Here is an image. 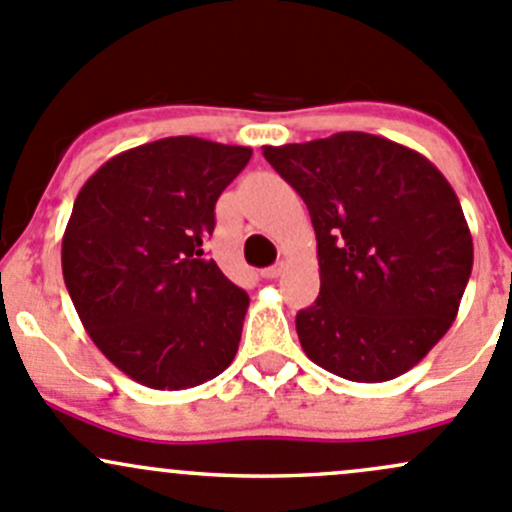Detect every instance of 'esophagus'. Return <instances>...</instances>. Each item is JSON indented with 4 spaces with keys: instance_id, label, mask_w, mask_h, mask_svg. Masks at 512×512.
<instances>
[{
    "instance_id": "1",
    "label": "esophagus",
    "mask_w": 512,
    "mask_h": 512,
    "mask_svg": "<svg viewBox=\"0 0 512 512\" xmlns=\"http://www.w3.org/2000/svg\"><path fill=\"white\" fill-rule=\"evenodd\" d=\"M282 270H285V265H282V262H277V265L265 267V270H262V277H267V280H275V277L282 275Z\"/></svg>"
}]
</instances>
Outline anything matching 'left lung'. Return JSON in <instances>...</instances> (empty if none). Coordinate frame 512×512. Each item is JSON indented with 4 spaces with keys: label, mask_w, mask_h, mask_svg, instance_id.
<instances>
[{
    "label": "left lung",
    "mask_w": 512,
    "mask_h": 512,
    "mask_svg": "<svg viewBox=\"0 0 512 512\" xmlns=\"http://www.w3.org/2000/svg\"><path fill=\"white\" fill-rule=\"evenodd\" d=\"M262 156L317 235L319 297L297 312L304 354L361 384L406 374L448 332L473 270L451 183L421 153L359 131Z\"/></svg>",
    "instance_id": "8db88e82"
}]
</instances>
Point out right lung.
Segmentation results:
<instances>
[{"label":"right lung","mask_w":512,"mask_h":512,"mask_svg":"<svg viewBox=\"0 0 512 512\" xmlns=\"http://www.w3.org/2000/svg\"><path fill=\"white\" fill-rule=\"evenodd\" d=\"M250 156L160 138L106 160L76 195L61 242L66 289L103 356L148 389L205 384L235 359L250 297L203 242Z\"/></svg>","instance_id":"obj_1"}]
</instances>
